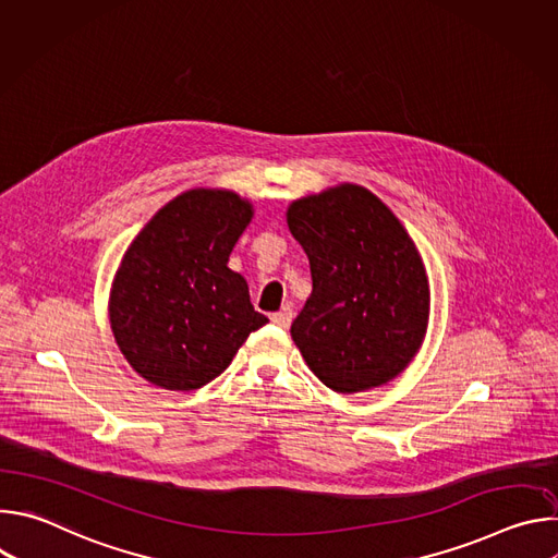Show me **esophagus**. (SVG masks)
<instances>
[{
    "label": "esophagus",
    "mask_w": 558,
    "mask_h": 558,
    "mask_svg": "<svg viewBox=\"0 0 558 558\" xmlns=\"http://www.w3.org/2000/svg\"><path fill=\"white\" fill-rule=\"evenodd\" d=\"M291 320H293V313L289 308L284 311H278L271 315V323L278 327V329H289L291 327Z\"/></svg>",
    "instance_id": "esophagus-1"
}]
</instances>
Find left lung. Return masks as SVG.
<instances>
[{
    "label": "left lung",
    "instance_id": "left-lung-1",
    "mask_svg": "<svg viewBox=\"0 0 558 558\" xmlns=\"http://www.w3.org/2000/svg\"><path fill=\"white\" fill-rule=\"evenodd\" d=\"M287 225L311 265L291 338L313 375L351 395L404 373L428 331L430 284L400 218L371 190L340 183L295 198Z\"/></svg>",
    "mask_w": 558,
    "mask_h": 558
}]
</instances>
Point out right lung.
I'll return each instance as SVG.
<instances>
[{
	"label": "right lung",
	"instance_id": "obj_1",
	"mask_svg": "<svg viewBox=\"0 0 558 558\" xmlns=\"http://www.w3.org/2000/svg\"><path fill=\"white\" fill-rule=\"evenodd\" d=\"M254 203L222 187H194L158 209L123 254L108 315L128 364L166 390L218 377L269 320L247 280L227 267Z\"/></svg>",
	"mask_w": 558,
	"mask_h": 558
}]
</instances>
